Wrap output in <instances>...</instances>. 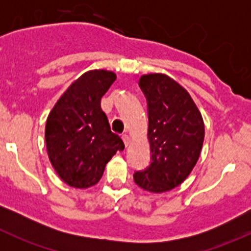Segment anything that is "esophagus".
<instances>
[{"mask_svg":"<svg viewBox=\"0 0 251 251\" xmlns=\"http://www.w3.org/2000/svg\"><path fill=\"white\" fill-rule=\"evenodd\" d=\"M121 138H123L124 143H125V146H126V147H127L128 144H130V142H131V138H130V136H128V135H126V133H125V135H123V136H121Z\"/></svg>","mask_w":251,"mask_h":251,"instance_id":"obj_1","label":"esophagus"}]
</instances>
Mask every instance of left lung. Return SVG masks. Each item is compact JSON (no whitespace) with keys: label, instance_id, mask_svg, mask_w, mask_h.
<instances>
[{"label":"left lung","instance_id":"obj_1","mask_svg":"<svg viewBox=\"0 0 251 251\" xmlns=\"http://www.w3.org/2000/svg\"><path fill=\"white\" fill-rule=\"evenodd\" d=\"M140 87L148 105L151 163L133 179L144 191L163 193L179 186L196 166L204 121L189 93L168 75H143Z\"/></svg>","mask_w":251,"mask_h":251}]
</instances>
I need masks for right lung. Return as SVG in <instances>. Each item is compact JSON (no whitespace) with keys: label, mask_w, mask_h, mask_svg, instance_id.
Returning <instances> with one entry per match:
<instances>
[{"label":"right lung","mask_w":251,"mask_h":251,"mask_svg":"<svg viewBox=\"0 0 251 251\" xmlns=\"http://www.w3.org/2000/svg\"><path fill=\"white\" fill-rule=\"evenodd\" d=\"M116 75L108 70H90L68 87L50 110L45 140L55 173L74 188L95 186L108 161L125 144L110 130L100 108Z\"/></svg>","instance_id":"right-lung-1"}]
</instances>
